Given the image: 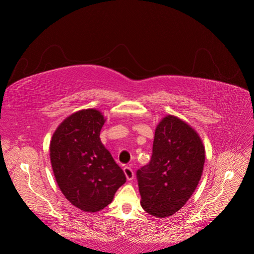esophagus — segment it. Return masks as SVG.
<instances>
[{"mask_svg":"<svg viewBox=\"0 0 254 254\" xmlns=\"http://www.w3.org/2000/svg\"><path fill=\"white\" fill-rule=\"evenodd\" d=\"M124 173H125V176H126V178H127V180H132L133 178H134V173H133V171L131 170V167H129V166H125L124 167Z\"/></svg>","mask_w":254,"mask_h":254,"instance_id":"obj_1","label":"esophagus"}]
</instances>
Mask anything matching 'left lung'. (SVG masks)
I'll return each instance as SVG.
<instances>
[{
    "instance_id": "8db88e82",
    "label": "left lung",
    "mask_w": 254,
    "mask_h": 254,
    "mask_svg": "<svg viewBox=\"0 0 254 254\" xmlns=\"http://www.w3.org/2000/svg\"><path fill=\"white\" fill-rule=\"evenodd\" d=\"M204 160V146L193 128L174 115L162 119L150 162L136 172L143 209L156 217L179 211L198 186Z\"/></svg>"
}]
</instances>
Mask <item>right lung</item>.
<instances>
[{"instance_id":"1","label":"right lung","mask_w":254,"mask_h":254,"mask_svg":"<svg viewBox=\"0 0 254 254\" xmlns=\"http://www.w3.org/2000/svg\"><path fill=\"white\" fill-rule=\"evenodd\" d=\"M105 118L96 109L71 114L56 129L50 144L54 176L74 206L97 212L111 203L126 176L101 142Z\"/></svg>"}]
</instances>
